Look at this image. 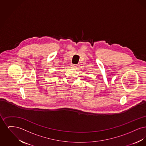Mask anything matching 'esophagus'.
<instances>
[{"label": "esophagus", "mask_w": 146, "mask_h": 146, "mask_svg": "<svg viewBox=\"0 0 146 146\" xmlns=\"http://www.w3.org/2000/svg\"><path fill=\"white\" fill-rule=\"evenodd\" d=\"M72 67L73 68H76L77 67V65L76 64H72Z\"/></svg>", "instance_id": "1"}]
</instances>
